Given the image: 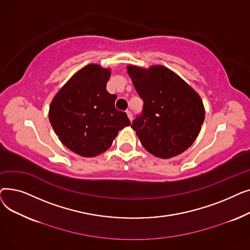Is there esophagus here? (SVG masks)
<instances>
[{"instance_id":"obj_1","label":"esophagus","mask_w":250,"mask_h":250,"mask_svg":"<svg viewBox=\"0 0 250 250\" xmlns=\"http://www.w3.org/2000/svg\"><path fill=\"white\" fill-rule=\"evenodd\" d=\"M126 114H127V116H128V118H129V121L132 122V121H133V113H132V111L126 110Z\"/></svg>"}]
</instances>
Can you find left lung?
<instances>
[{
  "mask_svg": "<svg viewBox=\"0 0 250 250\" xmlns=\"http://www.w3.org/2000/svg\"><path fill=\"white\" fill-rule=\"evenodd\" d=\"M127 73L144 101L132 128L143 147L162 159L185 152L198 137L205 120L199 94L163 65L144 70L128 65Z\"/></svg>",
  "mask_w": 250,
  "mask_h": 250,
  "instance_id": "8db88e82",
  "label": "left lung"
}]
</instances>
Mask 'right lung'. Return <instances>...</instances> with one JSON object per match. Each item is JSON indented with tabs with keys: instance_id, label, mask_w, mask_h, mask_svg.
<instances>
[{
	"instance_id": "obj_1",
	"label": "right lung",
	"mask_w": 250,
	"mask_h": 250,
	"mask_svg": "<svg viewBox=\"0 0 250 250\" xmlns=\"http://www.w3.org/2000/svg\"><path fill=\"white\" fill-rule=\"evenodd\" d=\"M110 71L88 64L58 92L49 107V122L63 145L83 157L106 151L118 132L130 125L114 106L116 95L106 90Z\"/></svg>"
}]
</instances>
